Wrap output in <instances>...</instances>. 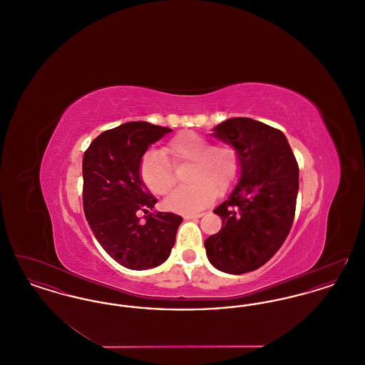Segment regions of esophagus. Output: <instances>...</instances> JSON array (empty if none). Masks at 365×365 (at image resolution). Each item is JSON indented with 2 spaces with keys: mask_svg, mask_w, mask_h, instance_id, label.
Wrapping results in <instances>:
<instances>
[{
  "mask_svg": "<svg viewBox=\"0 0 365 365\" xmlns=\"http://www.w3.org/2000/svg\"><path fill=\"white\" fill-rule=\"evenodd\" d=\"M201 216H202V213H190V215H185L183 219H185V220H191V219H198V217H201Z\"/></svg>",
  "mask_w": 365,
  "mask_h": 365,
  "instance_id": "obj_1",
  "label": "esophagus"
}]
</instances>
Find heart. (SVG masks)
Here are the masks:
<instances>
[{
    "label": "heart",
    "mask_w": 365,
    "mask_h": 365,
    "mask_svg": "<svg viewBox=\"0 0 365 365\" xmlns=\"http://www.w3.org/2000/svg\"><path fill=\"white\" fill-rule=\"evenodd\" d=\"M174 165L189 164L186 180L190 185L179 187L165 198V208L179 213H192L208 207L216 192L231 190L241 174V155L227 142L210 145L208 139L183 133L171 139L163 152L150 149L140 161V178L145 186L157 195L174 187Z\"/></svg>",
    "instance_id": "1"
}]
</instances>
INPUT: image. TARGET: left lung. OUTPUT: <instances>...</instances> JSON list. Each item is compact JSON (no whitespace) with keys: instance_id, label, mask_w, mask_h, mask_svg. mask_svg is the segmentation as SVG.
Instances as JSON below:
<instances>
[{"instance_id":"obj_1","label":"left lung","mask_w":365,"mask_h":365,"mask_svg":"<svg viewBox=\"0 0 365 365\" xmlns=\"http://www.w3.org/2000/svg\"><path fill=\"white\" fill-rule=\"evenodd\" d=\"M241 155L240 182L213 212L217 234L205 240L210 264L227 274L255 271L269 260L293 225L299 170L284 134L268 124L232 118L212 133Z\"/></svg>"}]
</instances>
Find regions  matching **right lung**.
Segmentation results:
<instances>
[{"label": "right lung", "instance_id": "add662e5", "mask_svg": "<svg viewBox=\"0 0 365 365\" xmlns=\"http://www.w3.org/2000/svg\"><path fill=\"white\" fill-rule=\"evenodd\" d=\"M173 130L148 122L124 123L94 139L83 156V210L105 252L128 269H149L170 257L182 217L153 212L140 224L136 212L157 202L140 178L148 148Z\"/></svg>", "mask_w": 365, "mask_h": 365}]
</instances>
